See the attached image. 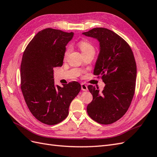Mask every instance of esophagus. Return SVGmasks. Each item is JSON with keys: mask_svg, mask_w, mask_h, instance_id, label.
Returning a JSON list of instances; mask_svg holds the SVG:
<instances>
[{"mask_svg": "<svg viewBox=\"0 0 157 157\" xmlns=\"http://www.w3.org/2000/svg\"><path fill=\"white\" fill-rule=\"evenodd\" d=\"M81 86H82V90L83 91H87V86L86 85L85 83H82L81 84Z\"/></svg>", "mask_w": 157, "mask_h": 157, "instance_id": "obj_1", "label": "esophagus"}]
</instances>
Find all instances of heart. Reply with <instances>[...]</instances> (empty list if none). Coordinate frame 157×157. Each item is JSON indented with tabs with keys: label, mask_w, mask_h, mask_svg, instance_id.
<instances>
[{
	"label": "heart",
	"mask_w": 157,
	"mask_h": 157,
	"mask_svg": "<svg viewBox=\"0 0 157 157\" xmlns=\"http://www.w3.org/2000/svg\"><path fill=\"white\" fill-rule=\"evenodd\" d=\"M78 46L80 48V50H81V51L82 52L83 54L86 53V52L90 51V50H94V48L93 46H92V44L88 41H86V40H82V41L79 42L78 44ZM70 50H71V48L70 46H68L66 48V50L65 52V54H64V56H67L68 55V54L70 53Z\"/></svg>",
	"instance_id": "1"
}]
</instances>
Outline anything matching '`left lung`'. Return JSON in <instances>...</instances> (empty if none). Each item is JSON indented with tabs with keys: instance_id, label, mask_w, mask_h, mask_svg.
<instances>
[{
	"instance_id": "obj_1",
	"label": "left lung",
	"mask_w": 157,
	"mask_h": 157,
	"mask_svg": "<svg viewBox=\"0 0 157 157\" xmlns=\"http://www.w3.org/2000/svg\"><path fill=\"white\" fill-rule=\"evenodd\" d=\"M82 34L99 42L94 74L101 77L105 83L101 92L88 86L93 100L88 104L87 112L96 122L111 124L125 114L133 98L136 77L134 55L125 40L112 30L95 28Z\"/></svg>"
}]
</instances>
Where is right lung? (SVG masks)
<instances>
[{
	"mask_svg": "<svg viewBox=\"0 0 157 157\" xmlns=\"http://www.w3.org/2000/svg\"><path fill=\"white\" fill-rule=\"evenodd\" d=\"M73 36V33L44 29L28 44L22 56L21 87L24 98L34 117L49 125L67 117L71 102L81 90L77 82L54 86V68L62 66L66 46Z\"/></svg>",
	"mask_w": 157,
	"mask_h": 157,
	"instance_id": "obj_1",
	"label": "right lung"
}]
</instances>
